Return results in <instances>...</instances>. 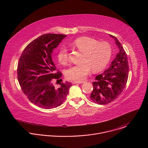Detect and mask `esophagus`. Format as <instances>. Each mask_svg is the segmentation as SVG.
<instances>
[{
    "label": "esophagus",
    "mask_w": 148,
    "mask_h": 148,
    "mask_svg": "<svg viewBox=\"0 0 148 148\" xmlns=\"http://www.w3.org/2000/svg\"><path fill=\"white\" fill-rule=\"evenodd\" d=\"M84 82L85 81H73V84H82V83H84Z\"/></svg>",
    "instance_id": "34e87169"
}]
</instances>
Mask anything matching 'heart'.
Listing matches in <instances>:
<instances>
[{"label":"heart","mask_w":148,"mask_h":148,"mask_svg":"<svg viewBox=\"0 0 148 148\" xmlns=\"http://www.w3.org/2000/svg\"><path fill=\"white\" fill-rule=\"evenodd\" d=\"M70 45L82 53L80 63L70 68L66 73L67 77L71 80L79 81L85 79L90 73L103 70L109 62L112 49L107 42H98L96 40L83 36L77 38ZM58 61L62 65H66L69 61L67 50L62 47L57 54Z\"/></svg>","instance_id":"heart-1"}]
</instances>
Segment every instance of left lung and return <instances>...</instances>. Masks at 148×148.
Segmentation results:
<instances>
[{"mask_svg": "<svg viewBox=\"0 0 148 148\" xmlns=\"http://www.w3.org/2000/svg\"><path fill=\"white\" fill-rule=\"evenodd\" d=\"M119 49V53L110 67L95 77L90 99L95 103L104 105L114 101L123 91L128 81L129 66L126 54L118 40L111 34Z\"/></svg>", "mask_w": 148, "mask_h": 148, "instance_id": "obj_1", "label": "left lung"}]
</instances>
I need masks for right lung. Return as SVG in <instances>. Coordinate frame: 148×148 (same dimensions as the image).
I'll return each instance as SVG.
<instances>
[{
    "mask_svg": "<svg viewBox=\"0 0 148 148\" xmlns=\"http://www.w3.org/2000/svg\"><path fill=\"white\" fill-rule=\"evenodd\" d=\"M67 35L46 34L33 40L23 50L17 66L18 82L24 94L37 107L52 109L66 99L71 84L66 81L56 88L55 80L62 74L56 72L51 55Z\"/></svg>",
    "mask_w": 148,
    "mask_h": 148,
    "instance_id": "right-lung-1",
    "label": "right lung"
}]
</instances>
